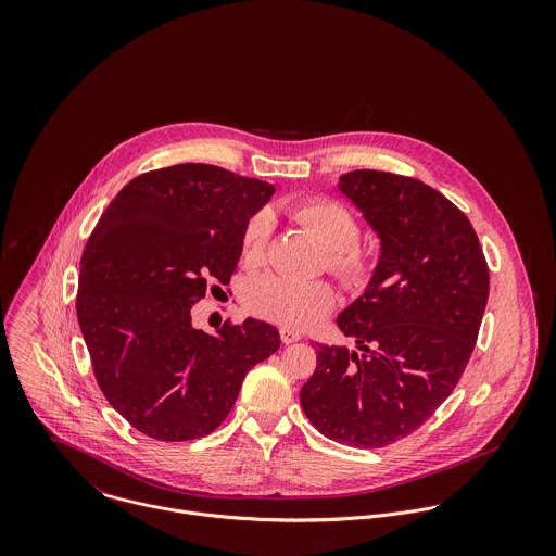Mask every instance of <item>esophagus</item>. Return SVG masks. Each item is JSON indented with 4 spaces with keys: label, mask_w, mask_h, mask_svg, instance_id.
Listing matches in <instances>:
<instances>
[{
    "label": "esophagus",
    "mask_w": 556,
    "mask_h": 556,
    "mask_svg": "<svg viewBox=\"0 0 556 556\" xmlns=\"http://www.w3.org/2000/svg\"><path fill=\"white\" fill-rule=\"evenodd\" d=\"M300 338H302L300 331H293V329H289V327H282V329H280V340H282L285 344H293V342H298Z\"/></svg>",
    "instance_id": "34e87169"
}]
</instances>
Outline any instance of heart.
<instances>
[{
    "mask_svg": "<svg viewBox=\"0 0 556 556\" xmlns=\"http://www.w3.org/2000/svg\"><path fill=\"white\" fill-rule=\"evenodd\" d=\"M293 218L304 225L329 252V269L353 291H364L377 276L379 254L359 248V223L338 201L313 199L293 207ZM271 216L254 214L241 239L243 258L250 265L263 263L271 238ZM245 306L256 317L285 327H313L336 306V291L325 280H295L287 276H261L245 293Z\"/></svg>",
    "mask_w": 556,
    "mask_h": 556,
    "instance_id": "obj_1",
    "label": "heart"
}]
</instances>
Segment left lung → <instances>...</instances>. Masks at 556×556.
<instances>
[{"label":"left lung","mask_w":556,"mask_h":556,"mask_svg":"<svg viewBox=\"0 0 556 556\" xmlns=\"http://www.w3.org/2000/svg\"><path fill=\"white\" fill-rule=\"evenodd\" d=\"M336 188L379 238V269L336 320L355 349L318 344L300 402L323 437L386 447L460 381L488 302V265L469 218L424 181L359 168Z\"/></svg>","instance_id":"left-lung-1"}]
</instances>
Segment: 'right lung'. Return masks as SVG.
<instances>
[{
    "mask_svg": "<svg viewBox=\"0 0 556 556\" xmlns=\"http://www.w3.org/2000/svg\"><path fill=\"white\" fill-rule=\"evenodd\" d=\"M274 184L214 164H175L128 181L80 258L77 317L96 381L139 432L190 441L216 430L245 375L280 346L248 317L216 336L192 325L207 280L229 285L248 220Z\"/></svg>",
    "mask_w": 556,
    "mask_h": 556,
    "instance_id": "1",
    "label": "right lung"
}]
</instances>
